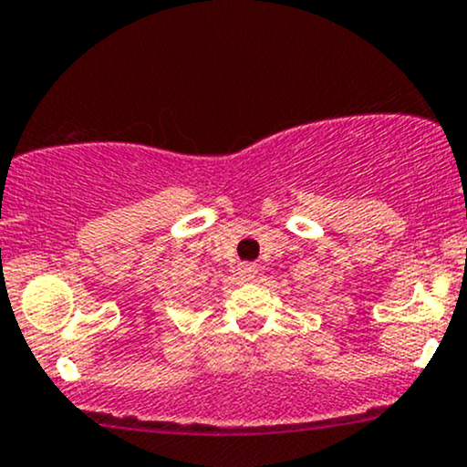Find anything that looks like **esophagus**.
<instances>
[{
    "mask_svg": "<svg viewBox=\"0 0 467 467\" xmlns=\"http://www.w3.org/2000/svg\"><path fill=\"white\" fill-rule=\"evenodd\" d=\"M238 271H240V277H243L244 282H251V279L257 275V266L251 265V262H243Z\"/></svg>",
    "mask_w": 467,
    "mask_h": 467,
    "instance_id": "1",
    "label": "esophagus"
}]
</instances>
